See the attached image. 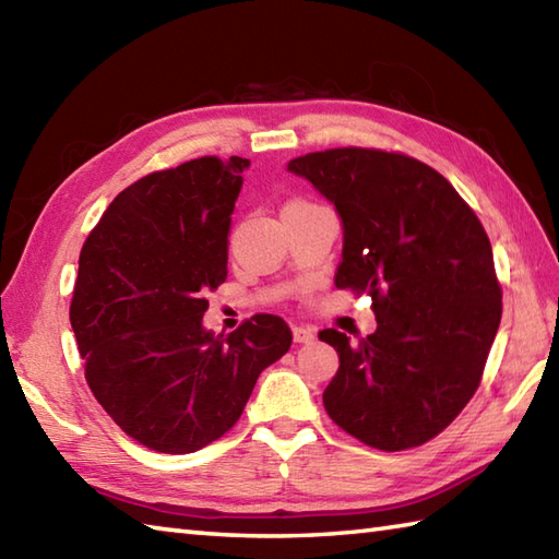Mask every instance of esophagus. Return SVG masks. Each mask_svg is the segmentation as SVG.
<instances>
[{
    "instance_id": "34e87169",
    "label": "esophagus",
    "mask_w": 559,
    "mask_h": 559,
    "mask_svg": "<svg viewBox=\"0 0 559 559\" xmlns=\"http://www.w3.org/2000/svg\"><path fill=\"white\" fill-rule=\"evenodd\" d=\"M314 338H317V334L310 326H295L293 329V341L295 343H312Z\"/></svg>"
}]
</instances>
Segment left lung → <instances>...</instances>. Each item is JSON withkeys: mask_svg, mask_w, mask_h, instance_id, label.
I'll list each match as a JSON object with an SVG mask.
<instances>
[{"mask_svg": "<svg viewBox=\"0 0 559 559\" xmlns=\"http://www.w3.org/2000/svg\"><path fill=\"white\" fill-rule=\"evenodd\" d=\"M288 173L334 204L343 228L336 288L372 295L377 331L338 353L324 408L341 430L384 451L425 444L476 394L502 317L488 235L442 175L374 148H331Z\"/></svg>", "mask_w": 559, "mask_h": 559, "instance_id": "left-lung-1", "label": "left lung"}]
</instances>
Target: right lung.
<instances>
[{"mask_svg": "<svg viewBox=\"0 0 559 559\" xmlns=\"http://www.w3.org/2000/svg\"><path fill=\"white\" fill-rule=\"evenodd\" d=\"M247 158H197L141 177L88 235L69 322L86 382L122 430L160 454H192L240 418L290 326L257 314L228 338L204 326V295L228 278V235Z\"/></svg>", "mask_w": 559, "mask_h": 559, "instance_id": "right-lung-1", "label": "right lung"}]
</instances>
